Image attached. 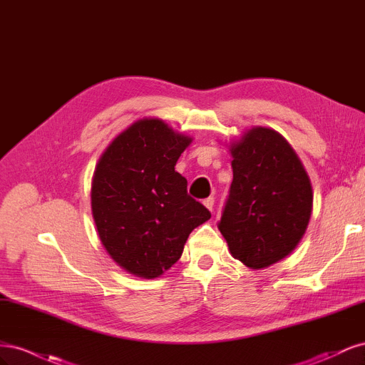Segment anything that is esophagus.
<instances>
[{
  "label": "esophagus",
  "instance_id": "1",
  "mask_svg": "<svg viewBox=\"0 0 365 365\" xmlns=\"http://www.w3.org/2000/svg\"><path fill=\"white\" fill-rule=\"evenodd\" d=\"M204 205L210 210V212H213V210H215V197L208 196L207 200H204Z\"/></svg>",
  "mask_w": 365,
  "mask_h": 365
}]
</instances>
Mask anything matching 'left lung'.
<instances>
[{
    "instance_id": "8db88e82",
    "label": "left lung",
    "mask_w": 365,
    "mask_h": 365,
    "mask_svg": "<svg viewBox=\"0 0 365 365\" xmlns=\"http://www.w3.org/2000/svg\"><path fill=\"white\" fill-rule=\"evenodd\" d=\"M233 182L217 228L233 257L252 269L282 260L303 237L312 187L279 132L252 128L231 146Z\"/></svg>"
}]
</instances>
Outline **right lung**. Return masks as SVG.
I'll list each match as a JSON object with an SVG mask.
<instances>
[{"label":"right lung","instance_id":"1","mask_svg":"<svg viewBox=\"0 0 365 365\" xmlns=\"http://www.w3.org/2000/svg\"><path fill=\"white\" fill-rule=\"evenodd\" d=\"M190 141L161 120L145 118L121 132L96 168L91 207L98 236L109 256L138 277L169 269L192 231L212 217L175 172Z\"/></svg>","mask_w":365,"mask_h":365}]
</instances>
